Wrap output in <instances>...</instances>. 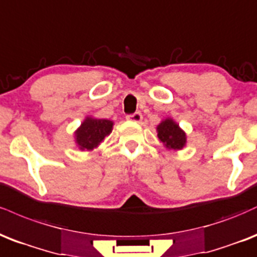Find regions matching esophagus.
Returning a JSON list of instances; mask_svg holds the SVG:
<instances>
[{"label": "esophagus", "instance_id": "obj_1", "mask_svg": "<svg viewBox=\"0 0 257 257\" xmlns=\"http://www.w3.org/2000/svg\"><path fill=\"white\" fill-rule=\"evenodd\" d=\"M126 119L128 120V121H132V122H141V120L143 119V116H142V114L140 111H136L135 114H130V115L126 116Z\"/></svg>", "mask_w": 257, "mask_h": 257}]
</instances>
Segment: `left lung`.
Listing matches in <instances>:
<instances>
[{"label": "left lung", "instance_id": "obj_1", "mask_svg": "<svg viewBox=\"0 0 257 257\" xmlns=\"http://www.w3.org/2000/svg\"><path fill=\"white\" fill-rule=\"evenodd\" d=\"M158 138L166 149L178 152L182 150L188 143L185 131L180 127L179 123L174 121L172 117H166L156 126Z\"/></svg>", "mask_w": 257, "mask_h": 257}]
</instances>
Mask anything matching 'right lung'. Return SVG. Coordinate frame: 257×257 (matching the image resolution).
<instances>
[{"mask_svg":"<svg viewBox=\"0 0 257 257\" xmlns=\"http://www.w3.org/2000/svg\"><path fill=\"white\" fill-rule=\"evenodd\" d=\"M114 122L108 119H97L87 115L74 131V143L81 152H91L99 147L113 131Z\"/></svg>","mask_w":257,"mask_h":257,"instance_id":"obj_1","label":"right lung"}]
</instances>
